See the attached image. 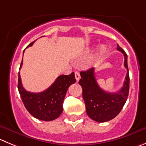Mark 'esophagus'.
Instances as JSON below:
<instances>
[{"label": "esophagus", "mask_w": 146, "mask_h": 146, "mask_svg": "<svg viewBox=\"0 0 146 146\" xmlns=\"http://www.w3.org/2000/svg\"><path fill=\"white\" fill-rule=\"evenodd\" d=\"M74 75H75V78L76 80H77V82H79V80H80V74H79V72H76L75 73H74Z\"/></svg>", "instance_id": "34e87169"}]
</instances>
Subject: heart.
<instances>
[{
  "instance_id": "obj_1",
  "label": "heart",
  "mask_w": 146,
  "mask_h": 146,
  "mask_svg": "<svg viewBox=\"0 0 146 146\" xmlns=\"http://www.w3.org/2000/svg\"><path fill=\"white\" fill-rule=\"evenodd\" d=\"M107 51H108V48H107L106 46L101 45L99 47V48H98V55L100 56H103V55H105L107 53Z\"/></svg>"
}]
</instances>
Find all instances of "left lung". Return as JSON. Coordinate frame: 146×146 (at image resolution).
<instances>
[{
	"instance_id": "8db88e82",
	"label": "left lung",
	"mask_w": 146,
	"mask_h": 146,
	"mask_svg": "<svg viewBox=\"0 0 146 146\" xmlns=\"http://www.w3.org/2000/svg\"><path fill=\"white\" fill-rule=\"evenodd\" d=\"M117 49L124 55V66L127 74L124 84L118 92L115 93L104 91L98 85L95 77V68L80 72L79 84L82 88L87 115L95 121L104 123L112 120L120 113L127 99L129 92V77L127 56L124 50L117 44Z\"/></svg>"
}]
</instances>
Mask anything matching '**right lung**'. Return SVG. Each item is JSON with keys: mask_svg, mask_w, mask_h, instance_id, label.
I'll return each instance as SVG.
<instances>
[{"mask_svg": "<svg viewBox=\"0 0 146 146\" xmlns=\"http://www.w3.org/2000/svg\"><path fill=\"white\" fill-rule=\"evenodd\" d=\"M34 43V41L31 43L28 46H32ZM22 64L23 60L20 69ZM75 82L74 73L72 72L69 75L59 76L45 91L38 93L30 92L23 88L20 72H19L18 89L25 108L31 115L38 120L51 121L61 115L63 111L62 105L68 88Z\"/></svg>", "mask_w": 146, "mask_h": 146, "instance_id": "1", "label": "right lung"}]
</instances>
